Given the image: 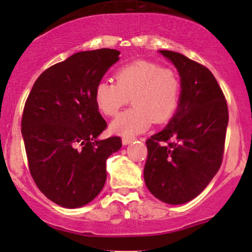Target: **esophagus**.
<instances>
[{
  "label": "esophagus",
  "mask_w": 252,
  "mask_h": 252,
  "mask_svg": "<svg viewBox=\"0 0 252 252\" xmlns=\"http://www.w3.org/2000/svg\"><path fill=\"white\" fill-rule=\"evenodd\" d=\"M135 139L134 138H123L122 139V142H123V145H128L130 144V142H133Z\"/></svg>",
  "instance_id": "obj_1"
}]
</instances>
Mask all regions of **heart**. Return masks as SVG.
Instances as JSON below:
<instances>
[{"mask_svg": "<svg viewBox=\"0 0 252 252\" xmlns=\"http://www.w3.org/2000/svg\"><path fill=\"white\" fill-rule=\"evenodd\" d=\"M114 80L100 81L94 91L97 110L114 117L131 98L133 108L122 113L111 124L114 134L131 138L151 126L171 121L182 100V80L171 68L151 61H134L119 67Z\"/></svg>", "mask_w": 252, "mask_h": 252, "instance_id": "b5f03b06", "label": "heart"}]
</instances>
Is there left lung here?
Masks as SVG:
<instances>
[{
	"instance_id": "1",
	"label": "left lung",
	"mask_w": 252,
	"mask_h": 252,
	"mask_svg": "<svg viewBox=\"0 0 252 252\" xmlns=\"http://www.w3.org/2000/svg\"><path fill=\"white\" fill-rule=\"evenodd\" d=\"M182 80V100L168 126L146 140L144 178L155 197L180 205L196 197L220 169L224 152L228 106L208 68L173 51Z\"/></svg>"
}]
</instances>
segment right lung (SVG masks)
Here are the masks:
<instances>
[{"label": "right lung", "mask_w": 252, "mask_h": 252, "mask_svg": "<svg viewBox=\"0 0 252 252\" xmlns=\"http://www.w3.org/2000/svg\"><path fill=\"white\" fill-rule=\"evenodd\" d=\"M119 53H74L41 73L25 101L22 134L30 174L40 191L62 207H81L100 194L106 161L122 146L119 136L97 140L107 123L94 100L96 85Z\"/></svg>", "instance_id": "1"}]
</instances>
